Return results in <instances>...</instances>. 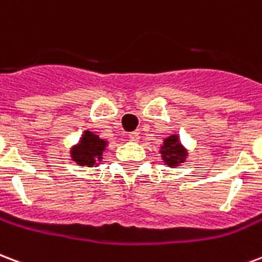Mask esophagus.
Segmentation results:
<instances>
[{
	"instance_id": "obj_1",
	"label": "esophagus",
	"mask_w": 262,
	"mask_h": 262,
	"mask_svg": "<svg viewBox=\"0 0 262 262\" xmlns=\"http://www.w3.org/2000/svg\"><path fill=\"white\" fill-rule=\"evenodd\" d=\"M128 138L133 141V142H138L139 141V134L138 133H131L128 135Z\"/></svg>"
}]
</instances>
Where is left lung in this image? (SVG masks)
<instances>
[{"label":"left lung","mask_w":262,"mask_h":262,"mask_svg":"<svg viewBox=\"0 0 262 262\" xmlns=\"http://www.w3.org/2000/svg\"><path fill=\"white\" fill-rule=\"evenodd\" d=\"M160 156L163 163L169 167H177L181 163H184L188 156V152L184 148V145L180 142V138L177 134H171L170 137L163 139V145L160 146Z\"/></svg>","instance_id":"8db88e82"}]
</instances>
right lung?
<instances>
[{"label": "right lung", "instance_id": "add662e5", "mask_svg": "<svg viewBox=\"0 0 262 262\" xmlns=\"http://www.w3.org/2000/svg\"><path fill=\"white\" fill-rule=\"evenodd\" d=\"M108 141L100 138L99 135L85 129L81 139L70 149L71 159L78 166L97 167L103 160V152L106 150Z\"/></svg>", "mask_w": 262, "mask_h": 262}]
</instances>
